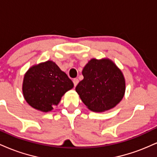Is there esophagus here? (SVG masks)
Segmentation results:
<instances>
[{
	"mask_svg": "<svg viewBox=\"0 0 157 157\" xmlns=\"http://www.w3.org/2000/svg\"><path fill=\"white\" fill-rule=\"evenodd\" d=\"M73 82H74V85H75V86H76L78 84L79 80H78V79H77V78L74 79V80H73Z\"/></svg>",
	"mask_w": 157,
	"mask_h": 157,
	"instance_id": "34e87169",
	"label": "esophagus"
}]
</instances>
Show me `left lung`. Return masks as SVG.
Masks as SVG:
<instances>
[{
  "label": "left lung",
  "instance_id": "left-lung-1",
  "mask_svg": "<svg viewBox=\"0 0 157 157\" xmlns=\"http://www.w3.org/2000/svg\"><path fill=\"white\" fill-rule=\"evenodd\" d=\"M82 74L83 80L75 90L89 110L104 112L114 108L122 100L125 92V77L111 60L91 59Z\"/></svg>",
  "mask_w": 157,
  "mask_h": 157
}]
</instances>
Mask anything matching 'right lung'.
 Segmentation results:
<instances>
[{
  "label": "right lung",
  "instance_id": "right-lung-1",
  "mask_svg": "<svg viewBox=\"0 0 157 157\" xmlns=\"http://www.w3.org/2000/svg\"><path fill=\"white\" fill-rule=\"evenodd\" d=\"M73 87V82L67 75L55 62L47 60L29 68L23 77L22 91L29 105L47 113Z\"/></svg>",
  "mask_w": 157,
  "mask_h": 157
}]
</instances>
